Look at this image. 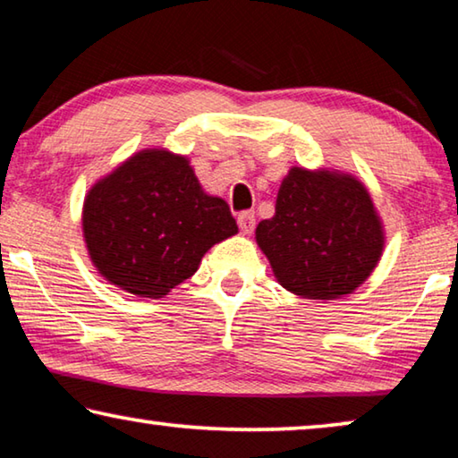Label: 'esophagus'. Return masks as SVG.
Here are the masks:
<instances>
[{"label": "esophagus", "instance_id": "34e87169", "mask_svg": "<svg viewBox=\"0 0 458 458\" xmlns=\"http://www.w3.org/2000/svg\"><path fill=\"white\" fill-rule=\"evenodd\" d=\"M238 226H240V230L244 232V234H250L254 226H257V218H254V212H250V210L240 212L238 214Z\"/></svg>", "mask_w": 458, "mask_h": 458}]
</instances>
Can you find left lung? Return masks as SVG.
Masks as SVG:
<instances>
[{
	"instance_id": "obj_1",
	"label": "left lung",
	"mask_w": 458,
	"mask_h": 458,
	"mask_svg": "<svg viewBox=\"0 0 458 458\" xmlns=\"http://www.w3.org/2000/svg\"><path fill=\"white\" fill-rule=\"evenodd\" d=\"M257 242L286 291L337 299L374 270L384 232L368 190L352 175L293 167L275 216L259 224Z\"/></svg>"
}]
</instances>
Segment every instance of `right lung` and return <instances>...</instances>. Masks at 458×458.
I'll return each mask as SVG.
<instances>
[{"label":"right lung","mask_w":458,"mask_h":458,"mask_svg":"<svg viewBox=\"0 0 458 458\" xmlns=\"http://www.w3.org/2000/svg\"><path fill=\"white\" fill-rule=\"evenodd\" d=\"M82 228L106 281L139 297H164L198 270L238 226L224 199L204 193L188 159L141 151L84 199Z\"/></svg>","instance_id":"right-lung-1"}]
</instances>
